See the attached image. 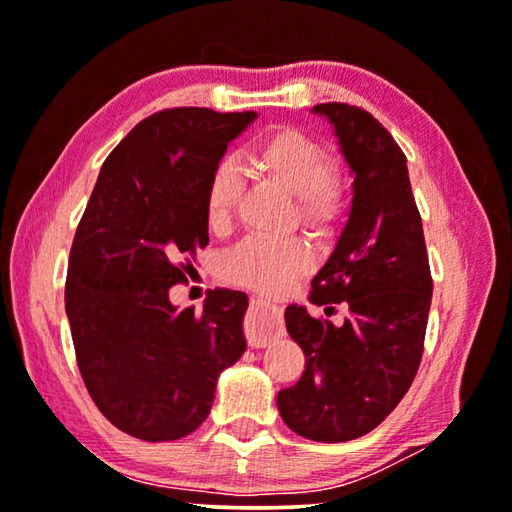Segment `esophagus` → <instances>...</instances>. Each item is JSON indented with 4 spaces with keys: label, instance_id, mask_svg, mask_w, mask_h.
Returning a JSON list of instances; mask_svg holds the SVG:
<instances>
[{
    "label": "esophagus",
    "instance_id": "esophagus-1",
    "mask_svg": "<svg viewBox=\"0 0 512 512\" xmlns=\"http://www.w3.org/2000/svg\"><path fill=\"white\" fill-rule=\"evenodd\" d=\"M282 319L280 308L266 301H253L250 303L248 317H246V340L250 347H266L271 340L282 335Z\"/></svg>",
    "mask_w": 512,
    "mask_h": 512
}]
</instances>
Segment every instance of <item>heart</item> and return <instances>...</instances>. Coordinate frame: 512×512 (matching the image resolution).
<instances>
[{
	"instance_id": "obj_1",
	"label": "heart",
	"mask_w": 512,
	"mask_h": 512,
	"mask_svg": "<svg viewBox=\"0 0 512 512\" xmlns=\"http://www.w3.org/2000/svg\"><path fill=\"white\" fill-rule=\"evenodd\" d=\"M257 177L294 195L292 220L315 236H329L345 216L349 177L340 160L326 156L322 144L292 126L271 128L243 151ZM241 186L230 167H218L204 190V220L211 232L232 227ZM312 266V250L303 239L248 236L220 259V276L250 292L278 296L294 287Z\"/></svg>"
}]
</instances>
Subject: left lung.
<instances>
[{"instance_id":"obj_1","label":"left lung","mask_w":512,"mask_h":512,"mask_svg":"<svg viewBox=\"0 0 512 512\" xmlns=\"http://www.w3.org/2000/svg\"><path fill=\"white\" fill-rule=\"evenodd\" d=\"M315 112L335 126L356 177L349 223L312 278L310 301L326 316L340 302L350 315L335 327L287 305L305 370L278 393V409L301 437L338 444L375 430L409 391L423 358L432 273L407 158L393 135L358 105L322 103Z\"/></svg>"}]
</instances>
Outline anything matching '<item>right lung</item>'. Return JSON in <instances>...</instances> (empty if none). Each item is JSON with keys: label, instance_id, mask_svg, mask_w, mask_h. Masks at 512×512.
<instances>
[{"label": "right lung", "instance_id": "add662e5", "mask_svg": "<svg viewBox=\"0 0 512 512\" xmlns=\"http://www.w3.org/2000/svg\"><path fill=\"white\" fill-rule=\"evenodd\" d=\"M255 112L170 108L142 119L105 158L68 257L66 315L82 381L121 432L174 441L209 416L218 375L246 352L248 296L213 289L177 310L207 248L204 190Z\"/></svg>", "mask_w": 512, "mask_h": 512}]
</instances>
